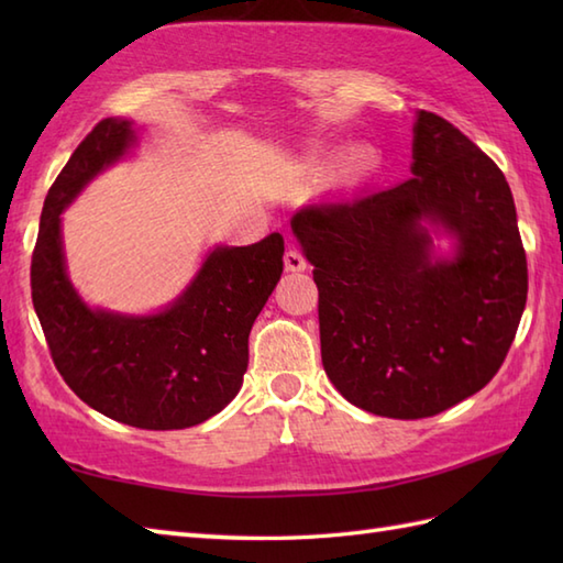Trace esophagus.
<instances>
[{"label":"esophagus","instance_id":"obj_1","mask_svg":"<svg viewBox=\"0 0 563 563\" xmlns=\"http://www.w3.org/2000/svg\"><path fill=\"white\" fill-rule=\"evenodd\" d=\"M285 268L288 271H305L307 268V261L300 251H295V249L285 251Z\"/></svg>","mask_w":563,"mask_h":563}]
</instances>
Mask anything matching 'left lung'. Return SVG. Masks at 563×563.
<instances>
[{
	"instance_id": "left-lung-1",
	"label": "left lung",
	"mask_w": 563,
	"mask_h": 563,
	"mask_svg": "<svg viewBox=\"0 0 563 563\" xmlns=\"http://www.w3.org/2000/svg\"><path fill=\"white\" fill-rule=\"evenodd\" d=\"M413 133L409 181L314 202L292 218L314 266L329 379L357 409L404 421L484 389L528 300L504 172L438 113H418ZM423 219L459 236L452 262L429 258Z\"/></svg>"
}]
</instances>
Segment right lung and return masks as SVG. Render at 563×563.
Returning a JSON list of instances; mask_svg holds the SVG:
<instances>
[{
    "instance_id": "obj_1",
    "label": "right lung",
    "mask_w": 563,
    "mask_h": 563,
    "mask_svg": "<svg viewBox=\"0 0 563 563\" xmlns=\"http://www.w3.org/2000/svg\"><path fill=\"white\" fill-rule=\"evenodd\" d=\"M133 142V125L103 118L55 178L31 258V297L57 373L84 404L135 428L178 430L208 421L236 397L249 333L280 280L285 242L273 232L251 246L214 249L159 314L93 312L67 280L59 212Z\"/></svg>"
}]
</instances>
